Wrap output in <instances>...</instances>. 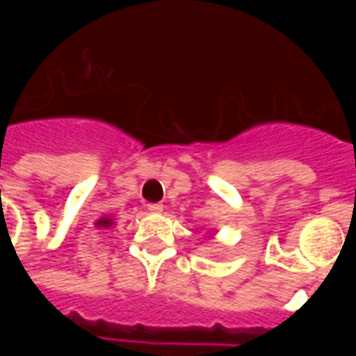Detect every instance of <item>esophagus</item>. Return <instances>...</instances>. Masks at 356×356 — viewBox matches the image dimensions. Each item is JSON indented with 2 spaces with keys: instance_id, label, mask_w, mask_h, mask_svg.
<instances>
[{
  "instance_id": "34e87169",
  "label": "esophagus",
  "mask_w": 356,
  "mask_h": 356,
  "mask_svg": "<svg viewBox=\"0 0 356 356\" xmlns=\"http://www.w3.org/2000/svg\"><path fill=\"white\" fill-rule=\"evenodd\" d=\"M162 209V204H147V211H150V213H160Z\"/></svg>"
}]
</instances>
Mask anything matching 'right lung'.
Wrapping results in <instances>:
<instances>
[{
    "instance_id": "1",
    "label": "right lung",
    "mask_w": 356,
    "mask_h": 356,
    "mask_svg": "<svg viewBox=\"0 0 356 356\" xmlns=\"http://www.w3.org/2000/svg\"><path fill=\"white\" fill-rule=\"evenodd\" d=\"M95 227H104V229L114 227V219H112V217H101V219L95 221Z\"/></svg>"
}]
</instances>
